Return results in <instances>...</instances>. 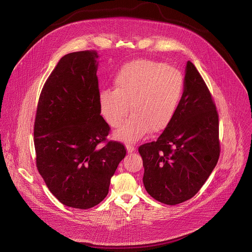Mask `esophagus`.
<instances>
[{
    "instance_id": "obj_1",
    "label": "esophagus",
    "mask_w": 252,
    "mask_h": 252,
    "mask_svg": "<svg viewBox=\"0 0 252 252\" xmlns=\"http://www.w3.org/2000/svg\"><path fill=\"white\" fill-rule=\"evenodd\" d=\"M126 150H127V153H133L135 151V147L133 145H126Z\"/></svg>"
}]
</instances>
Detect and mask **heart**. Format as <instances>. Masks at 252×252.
I'll use <instances>...</instances> for the list:
<instances>
[{"mask_svg": "<svg viewBox=\"0 0 252 252\" xmlns=\"http://www.w3.org/2000/svg\"><path fill=\"white\" fill-rule=\"evenodd\" d=\"M115 90L99 93L98 103L106 123L118 127L124 141L133 142L149 131H163L172 122L184 94L181 71L153 60H135L123 65L115 81Z\"/></svg>", "mask_w": 252, "mask_h": 252, "instance_id": "obj_1", "label": "heart"}]
</instances>
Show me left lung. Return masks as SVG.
Wrapping results in <instances>:
<instances>
[{
    "mask_svg": "<svg viewBox=\"0 0 252 252\" xmlns=\"http://www.w3.org/2000/svg\"><path fill=\"white\" fill-rule=\"evenodd\" d=\"M142 182L155 199L174 205L193 197L217 165L220 122L217 106L202 77L189 61L178 110L156 141L138 148Z\"/></svg>",
    "mask_w": 252,
    "mask_h": 252,
    "instance_id": "1",
    "label": "left lung"
}]
</instances>
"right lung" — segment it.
I'll use <instances>...</instances> for the list:
<instances>
[{"instance_id":"right-lung-1","label":"right lung","mask_w":252,"mask_h":252,"mask_svg":"<svg viewBox=\"0 0 252 252\" xmlns=\"http://www.w3.org/2000/svg\"><path fill=\"white\" fill-rule=\"evenodd\" d=\"M96 51L63 56L47 79L33 125L35 165L63 204L88 209L109 192L126 150L107 140L100 116Z\"/></svg>"}]
</instances>
